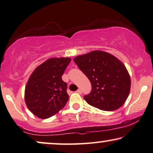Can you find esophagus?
Here are the masks:
<instances>
[{
  "mask_svg": "<svg viewBox=\"0 0 153 153\" xmlns=\"http://www.w3.org/2000/svg\"><path fill=\"white\" fill-rule=\"evenodd\" d=\"M76 93H78V94H82V91H81L80 89H78V90L76 91Z\"/></svg>",
  "mask_w": 153,
  "mask_h": 153,
  "instance_id": "esophagus-1",
  "label": "esophagus"
}]
</instances>
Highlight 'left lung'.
<instances>
[{"instance_id": "left-lung-1", "label": "left lung", "mask_w": 153, "mask_h": 153, "mask_svg": "<svg viewBox=\"0 0 153 153\" xmlns=\"http://www.w3.org/2000/svg\"><path fill=\"white\" fill-rule=\"evenodd\" d=\"M73 61L91 82V92L84 97L87 103L105 111H115L125 103L131 79L125 65L117 58L96 50L76 56Z\"/></svg>"}]
</instances>
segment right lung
<instances>
[{"label":"right lung","instance_id":"1","mask_svg":"<svg viewBox=\"0 0 153 153\" xmlns=\"http://www.w3.org/2000/svg\"><path fill=\"white\" fill-rule=\"evenodd\" d=\"M71 58H51L38 66L26 83L24 99L28 108L41 119L54 115L68 101L67 84L62 76Z\"/></svg>","mask_w":153,"mask_h":153}]
</instances>
